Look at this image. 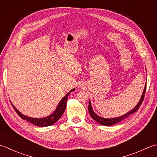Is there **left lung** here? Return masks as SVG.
Returning <instances> with one entry per match:
<instances>
[{"instance_id": "8db88e82", "label": "left lung", "mask_w": 157, "mask_h": 157, "mask_svg": "<svg viewBox=\"0 0 157 157\" xmlns=\"http://www.w3.org/2000/svg\"><path fill=\"white\" fill-rule=\"evenodd\" d=\"M146 84L145 86V87H144V91H143L142 94V97H141V98H140V100L139 101V102H138V103L137 104L136 106L133 109H132L131 111L128 112L127 113H126L125 114L122 115V116H118V117H116V118H105L101 117V116H99V115H97V113L93 111V107H92L90 101H89L88 112H89V113H90L91 117L93 118V119H94L95 121H97L98 123H99L100 124L104 125V126H112V125H114L118 123V122H120L121 121H123V120L128 118V116H130L131 114H133V113L136 112L137 110L139 109L141 105V104L142 103V101L144 100V94H145V92H146Z\"/></svg>"}]
</instances>
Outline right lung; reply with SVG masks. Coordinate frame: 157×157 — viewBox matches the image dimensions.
Masks as SVG:
<instances>
[{
  "instance_id": "right-lung-1",
  "label": "right lung",
  "mask_w": 157,
  "mask_h": 157,
  "mask_svg": "<svg viewBox=\"0 0 157 157\" xmlns=\"http://www.w3.org/2000/svg\"><path fill=\"white\" fill-rule=\"evenodd\" d=\"M75 90V88H73L72 90H71L69 93L63 98L62 100L60 101L59 103H58V105L56 107V109L54 111V112L51 113L50 115L46 116V117H44V118H36L29 117V116L24 115L23 113H21L20 112L18 111V110L15 108L11 102V103L14 108L15 111L16 112L17 114L19 115L23 120H26V121H27L28 122H30V123L33 124L34 125L37 126V127H48V126L54 124L55 122H56L61 116H62L63 113L64 112V110L66 109L67 99H68L69 94L71 93V92L74 91Z\"/></svg>"
}]
</instances>
